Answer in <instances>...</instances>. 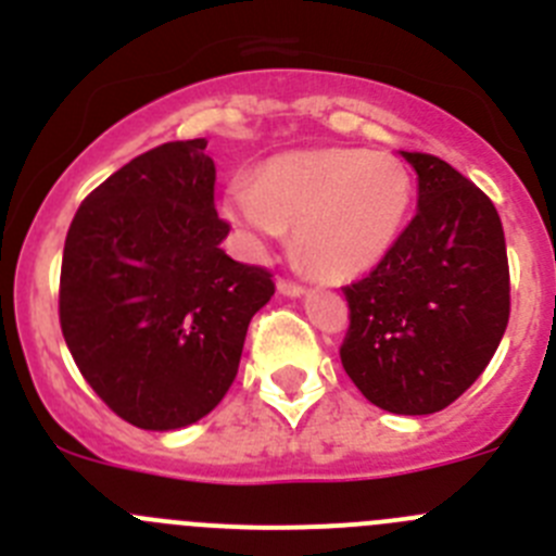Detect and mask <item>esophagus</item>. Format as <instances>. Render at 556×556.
Returning a JSON list of instances; mask_svg holds the SVG:
<instances>
[{"label":"esophagus","instance_id":"obj_1","mask_svg":"<svg viewBox=\"0 0 556 556\" xmlns=\"http://www.w3.org/2000/svg\"><path fill=\"white\" fill-rule=\"evenodd\" d=\"M278 292H281L283 298H303V294H306V287L287 281V278H278Z\"/></svg>","mask_w":556,"mask_h":556}]
</instances>
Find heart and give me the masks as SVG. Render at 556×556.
I'll return each mask as SVG.
<instances>
[{
	"mask_svg": "<svg viewBox=\"0 0 556 556\" xmlns=\"http://www.w3.org/2000/svg\"><path fill=\"white\" fill-rule=\"evenodd\" d=\"M415 178L392 152L317 147L275 155L253 184L236 178L223 214L255 250L294 228V250L326 278H358L395 248Z\"/></svg>",
	"mask_w": 556,
	"mask_h": 556,
	"instance_id": "obj_1",
	"label": "heart"
}]
</instances>
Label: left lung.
I'll use <instances>...</instances> for the list:
<instances>
[{
	"mask_svg": "<svg viewBox=\"0 0 556 556\" xmlns=\"http://www.w3.org/2000/svg\"><path fill=\"white\" fill-rule=\"evenodd\" d=\"M417 175V214L367 278L345 287L339 348L362 395L392 415H434L490 365L509 320L498 211L445 161L401 152Z\"/></svg>",
	"mask_w": 556,
	"mask_h": 556,
	"instance_id": "1",
	"label": "left lung"
}]
</instances>
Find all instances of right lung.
I'll return each instance as SVG.
<instances>
[{
	"label": "right lung",
	"instance_id": "add662e5",
	"mask_svg": "<svg viewBox=\"0 0 556 556\" xmlns=\"http://www.w3.org/2000/svg\"><path fill=\"white\" fill-rule=\"evenodd\" d=\"M205 139L169 141L97 186L68 225L61 328L91 390L147 431L198 424L233 384L267 269L223 250Z\"/></svg>",
	"mask_w": 556,
	"mask_h": 556
}]
</instances>
